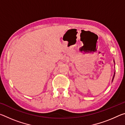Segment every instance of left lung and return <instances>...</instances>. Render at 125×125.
<instances>
[{
    "label": "left lung",
    "instance_id": "obj_1",
    "mask_svg": "<svg viewBox=\"0 0 125 125\" xmlns=\"http://www.w3.org/2000/svg\"><path fill=\"white\" fill-rule=\"evenodd\" d=\"M114 65H115V61L114 60ZM115 72H114V75H113V79H112V82H113V80H114V77H115Z\"/></svg>",
    "mask_w": 125,
    "mask_h": 125
}]
</instances>
